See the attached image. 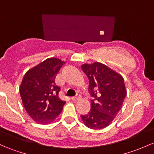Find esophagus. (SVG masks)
<instances>
[{"mask_svg": "<svg viewBox=\"0 0 154 154\" xmlns=\"http://www.w3.org/2000/svg\"><path fill=\"white\" fill-rule=\"evenodd\" d=\"M80 98H81V96H80V94H77L76 95L75 97H72V100H73V101H77V100H80Z\"/></svg>", "mask_w": 154, "mask_h": 154, "instance_id": "1", "label": "esophagus"}]
</instances>
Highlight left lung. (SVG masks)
<instances>
[{"instance_id":"left-lung-1","label":"left lung","mask_w":154,"mask_h":154,"mask_svg":"<svg viewBox=\"0 0 154 154\" xmlns=\"http://www.w3.org/2000/svg\"><path fill=\"white\" fill-rule=\"evenodd\" d=\"M89 80L91 110L81 115L84 124L91 129H102L111 123L121 109L126 92L123 77L106 65L95 62L81 66Z\"/></svg>"}]
</instances>
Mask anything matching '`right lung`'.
Wrapping results in <instances>:
<instances>
[{"label":"right lung","mask_w":154,"mask_h":154,"mask_svg":"<svg viewBox=\"0 0 154 154\" xmlns=\"http://www.w3.org/2000/svg\"><path fill=\"white\" fill-rule=\"evenodd\" d=\"M65 62L51 57L29 69L24 75L20 94L25 110L39 124L54 121L63 111L66 102L58 97L60 88L54 80Z\"/></svg>","instance_id":"add662e5"}]
</instances>
